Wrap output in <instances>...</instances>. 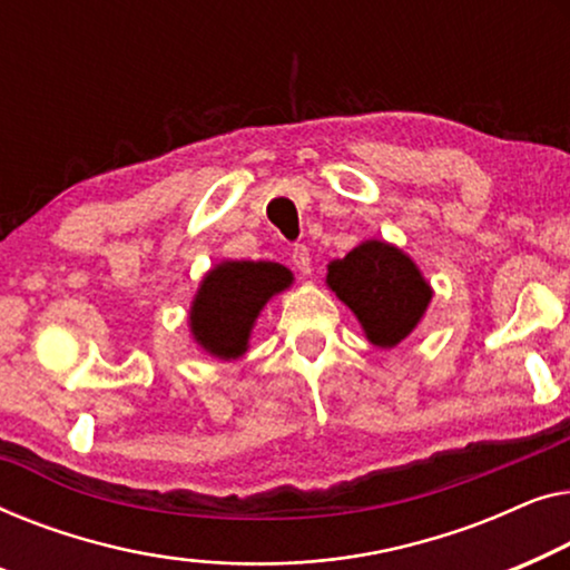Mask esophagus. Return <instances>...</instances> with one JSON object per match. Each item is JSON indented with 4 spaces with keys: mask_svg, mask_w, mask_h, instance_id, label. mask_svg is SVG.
Returning <instances> with one entry per match:
<instances>
[{
    "mask_svg": "<svg viewBox=\"0 0 570 570\" xmlns=\"http://www.w3.org/2000/svg\"><path fill=\"white\" fill-rule=\"evenodd\" d=\"M292 263H294V268L299 271L302 276H309V274H312L309 247H307V245H294V247H292Z\"/></svg>",
    "mask_w": 570,
    "mask_h": 570,
    "instance_id": "esophagus-1",
    "label": "esophagus"
}]
</instances>
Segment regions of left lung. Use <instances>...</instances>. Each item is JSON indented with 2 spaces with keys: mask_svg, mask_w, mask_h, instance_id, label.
Here are the masks:
<instances>
[{
  "mask_svg": "<svg viewBox=\"0 0 570 570\" xmlns=\"http://www.w3.org/2000/svg\"><path fill=\"white\" fill-rule=\"evenodd\" d=\"M325 284L354 312L368 343L395 348L426 315L434 288L411 255L384 239H364L327 263Z\"/></svg>",
  "mask_w": 570,
  "mask_h": 570,
  "instance_id": "1",
  "label": "left lung"
}]
</instances>
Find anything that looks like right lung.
Here are the masks:
<instances>
[{
	"mask_svg": "<svg viewBox=\"0 0 570 570\" xmlns=\"http://www.w3.org/2000/svg\"><path fill=\"white\" fill-rule=\"evenodd\" d=\"M294 284V274L271 261H222L208 268L188 309V327L198 348L232 362L250 348L261 309Z\"/></svg>",
	"mask_w": 570,
	"mask_h": 570,
	"instance_id": "obj_1",
	"label": "right lung"
}]
</instances>
